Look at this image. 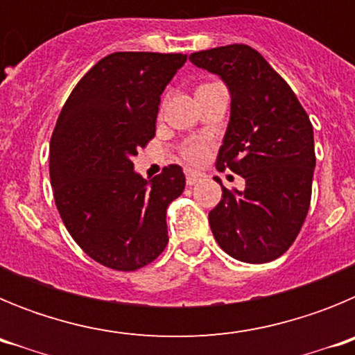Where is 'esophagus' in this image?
Wrapping results in <instances>:
<instances>
[{"instance_id":"esophagus-1","label":"esophagus","mask_w":355,"mask_h":355,"mask_svg":"<svg viewBox=\"0 0 355 355\" xmlns=\"http://www.w3.org/2000/svg\"><path fill=\"white\" fill-rule=\"evenodd\" d=\"M184 175H187V184H190V187L196 183H199V181L205 178V174H202V172H197V171H193V168H184Z\"/></svg>"}]
</instances>
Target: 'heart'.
<instances>
[{"label": "heart", "mask_w": 355, "mask_h": 355, "mask_svg": "<svg viewBox=\"0 0 355 355\" xmlns=\"http://www.w3.org/2000/svg\"><path fill=\"white\" fill-rule=\"evenodd\" d=\"M209 153V144L206 139H196L190 140L188 144H184L183 149H181V155L187 162L190 163H199L208 156Z\"/></svg>", "instance_id": "1"}]
</instances>
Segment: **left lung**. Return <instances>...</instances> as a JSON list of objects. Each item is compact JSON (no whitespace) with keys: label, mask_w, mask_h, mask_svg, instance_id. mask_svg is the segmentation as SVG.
Listing matches in <instances>:
<instances>
[{"label":"left lung","mask_w":355,"mask_h":355,"mask_svg":"<svg viewBox=\"0 0 355 355\" xmlns=\"http://www.w3.org/2000/svg\"><path fill=\"white\" fill-rule=\"evenodd\" d=\"M190 62L216 74L231 96V117L216 168L245 180L227 190L208 220L216 243L243 263L283 256L300 233L311 202L315 140L290 85L245 44L192 53Z\"/></svg>","instance_id":"8db88e82"}]
</instances>
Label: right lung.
Segmentation results:
<instances>
[{"instance_id":"right-lung-1","label":"right lung","mask_w":355,"mask_h":355,"mask_svg":"<svg viewBox=\"0 0 355 355\" xmlns=\"http://www.w3.org/2000/svg\"><path fill=\"white\" fill-rule=\"evenodd\" d=\"M184 62L180 53H112L78 81L56 121V208L78 245L114 270H139L167 247V208L183 193V168L168 165L147 181L133 156L155 137L159 97Z\"/></svg>"}]
</instances>
